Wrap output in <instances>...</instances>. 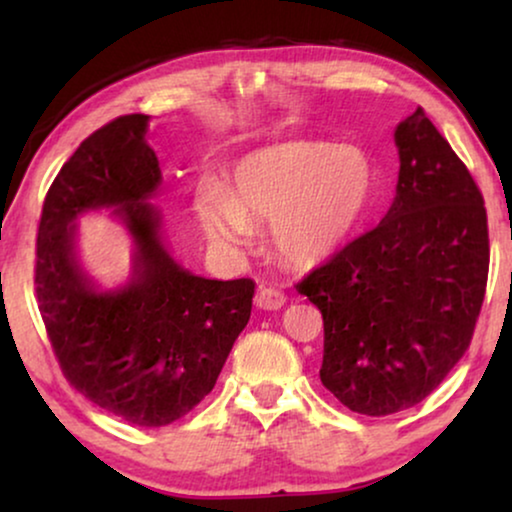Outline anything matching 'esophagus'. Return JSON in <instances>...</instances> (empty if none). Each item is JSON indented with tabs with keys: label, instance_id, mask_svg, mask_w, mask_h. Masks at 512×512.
Masks as SVG:
<instances>
[{
	"label": "esophagus",
	"instance_id": "1",
	"mask_svg": "<svg viewBox=\"0 0 512 512\" xmlns=\"http://www.w3.org/2000/svg\"><path fill=\"white\" fill-rule=\"evenodd\" d=\"M286 303V296L279 289H272V286H265V289L258 291L256 296V305L261 307V310H279V307H284Z\"/></svg>",
	"mask_w": 512,
	"mask_h": 512
}]
</instances>
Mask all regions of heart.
Wrapping results in <instances>:
<instances>
[{"label":"heart","instance_id":"obj_1","mask_svg":"<svg viewBox=\"0 0 512 512\" xmlns=\"http://www.w3.org/2000/svg\"><path fill=\"white\" fill-rule=\"evenodd\" d=\"M373 191L375 165L361 146L282 142L244 153L226 191L207 188L195 209L205 233L223 247H242L254 221H270L279 256L317 265L345 247Z\"/></svg>","mask_w":512,"mask_h":512}]
</instances>
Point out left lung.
Returning a JSON list of instances; mask_svg holds the SVG:
<instances>
[{"instance_id": "obj_1", "label": "left lung", "mask_w": 512, "mask_h": 512, "mask_svg": "<svg viewBox=\"0 0 512 512\" xmlns=\"http://www.w3.org/2000/svg\"><path fill=\"white\" fill-rule=\"evenodd\" d=\"M394 139L401 170L387 216L296 284L324 317L321 384L370 417L424 401L457 366L489 272L471 172L422 107Z\"/></svg>"}]
</instances>
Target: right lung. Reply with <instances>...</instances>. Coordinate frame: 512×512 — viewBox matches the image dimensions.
Here are the masks:
<instances>
[{
    "label": "right lung",
    "instance_id": "1",
    "mask_svg": "<svg viewBox=\"0 0 512 512\" xmlns=\"http://www.w3.org/2000/svg\"><path fill=\"white\" fill-rule=\"evenodd\" d=\"M149 116L128 114L83 139L48 188L37 233L34 289L48 340L72 387L135 426H167L214 389L251 317L254 279H205L163 244L158 158ZM114 206L136 242L133 275L100 292L75 258L83 211Z\"/></svg>",
    "mask_w": 512,
    "mask_h": 512
}]
</instances>
